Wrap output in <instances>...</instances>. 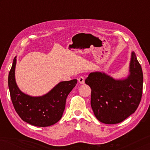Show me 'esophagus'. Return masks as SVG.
<instances>
[{"mask_svg": "<svg viewBox=\"0 0 150 150\" xmlns=\"http://www.w3.org/2000/svg\"><path fill=\"white\" fill-rule=\"evenodd\" d=\"M78 81L80 84H84L85 83V79H84L83 76H80L78 79Z\"/></svg>", "mask_w": 150, "mask_h": 150, "instance_id": "1", "label": "esophagus"}]
</instances>
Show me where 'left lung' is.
Wrapping results in <instances>:
<instances>
[{"label":"left lung","mask_w":150,"mask_h":150,"mask_svg":"<svg viewBox=\"0 0 150 150\" xmlns=\"http://www.w3.org/2000/svg\"><path fill=\"white\" fill-rule=\"evenodd\" d=\"M143 71L134 52L131 53L129 74L115 79L104 72L90 73L85 83L91 87V106L96 117L106 124L126 120L138 108L142 96Z\"/></svg>","instance_id":"left-lung-1"}]
</instances>
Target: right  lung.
Masks as SVG:
<instances>
[{"mask_svg":"<svg viewBox=\"0 0 150 150\" xmlns=\"http://www.w3.org/2000/svg\"><path fill=\"white\" fill-rule=\"evenodd\" d=\"M16 57L13 59L8 76L10 96L13 105L24 122L33 126L47 127L58 122L62 117L68 94L77 83L76 79L59 83L42 96L24 93L18 87L15 79Z\"/></svg>","mask_w":150,"mask_h":150,"instance_id":"obj_1","label":"right lung"}]
</instances>
